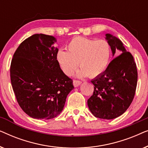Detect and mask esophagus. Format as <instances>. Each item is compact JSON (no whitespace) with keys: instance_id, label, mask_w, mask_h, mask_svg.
I'll return each mask as SVG.
<instances>
[{"instance_id":"esophagus-1","label":"esophagus","mask_w":148,"mask_h":148,"mask_svg":"<svg viewBox=\"0 0 148 148\" xmlns=\"http://www.w3.org/2000/svg\"><path fill=\"white\" fill-rule=\"evenodd\" d=\"M73 86L74 87H78L79 86H80L81 84H82V82H80V81H77V80H73Z\"/></svg>"}]
</instances>
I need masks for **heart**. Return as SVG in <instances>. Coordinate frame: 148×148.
Segmentation results:
<instances>
[{"label":"heart","mask_w":148,"mask_h":148,"mask_svg":"<svg viewBox=\"0 0 148 148\" xmlns=\"http://www.w3.org/2000/svg\"><path fill=\"white\" fill-rule=\"evenodd\" d=\"M68 51L58 50L56 58L60 69L66 75H71L79 64L78 77L100 75L110 62L112 50L105 40L76 37L69 42Z\"/></svg>","instance_id":"obj_1"}]
</instances>
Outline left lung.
<instances>
[{
	"label": "left lung",
	"instance_id": "1",
	"mask_svg": "<svg viewBox=\"0 0 148 148\" xmlns=\"http://www.w3.org/2000/svg\"><path fill=\"white\" fill-rule=\"evenodd\" d=\"M106 39L110 44L112 56L115 57L106 69L93 79V95L88 100L91 112L97 118L113 119L122 115L132 102L137 83L136 64L123 42L110 34Z\"/></svg>",
	"mask_w": 148,
	"mask_h": 148
}]
</instances>
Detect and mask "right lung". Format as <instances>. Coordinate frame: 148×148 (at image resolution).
I'll use <instances>...</instances> for the list:
<instances>
[{"label": "right lung", "mask_w": 148, "mask_h": 148, "mask_svg": "<svg viewBox=\"0 0 148 148\" xmlns=\"http://www.w3.org/2000/svg\"><path fill=\"white\" fill-rule=\"evenodd\" d=\"M56 38L43 34L24 40L14 54L11 82L17 102L30 117L51 119L63 110L74 87L56 61Z\"/></svg>", "instance_id": "1"}]
</instances>
